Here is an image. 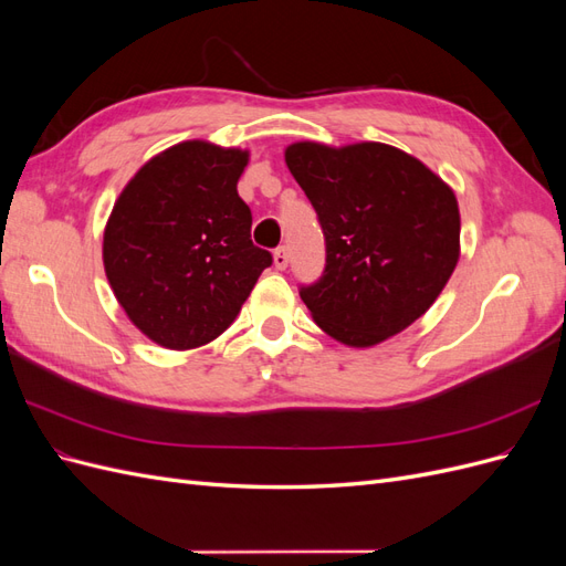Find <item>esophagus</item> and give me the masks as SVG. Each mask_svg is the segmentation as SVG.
<instances>
[{"label": "esophagus", "mask_w": 566, "mask_h": 566, "mask_svg": "<svg viewBox=\"0 0 566 566\" xmlns=\"http://www.w3.org/2000/svg\"><path fill=\"white\" fill-rule=\"evenodd\" d=\"M287 262H290V254L285 248H279L276 252H273V264H276L279 271H283L287 266Z\"/></svg>", "instance_id": "obj_1"}]
</instances>
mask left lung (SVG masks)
<instances>
[{
	"label": "left lung",
	"mask_w": 566,
	"mask_h": 566,
	"mask_svg": "<svg viewBox=\"0 0 566 566\" xmlns=\"http://www.w3.org/2000/svg\"><path fill=\"white\" fill-rule=\"evenodd\" d=\"M285 165L325 235V271L300 290L323 333L373 347L418 321L460 260L453 188L408 153L380 142H297Z\"/></svg>",
	"instance_id": "1"
}]
</instances>
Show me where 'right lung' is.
I'll list each match as a JSON object with an SVG mask.
<instances>
[{
	"mask_svg": "<svg viewBox=\"0 0 566 566\" xmlns=\"http://www.w3.org/2000/svg\"><path fill=\"white\" fill-rule=\"evenodd\" d=\"M250 153L202 139L153 156L115 200L104 269L129 321L165 349H196L241 314L271 254L252 245L238 179Z\"/></svg>",
	"mask_w": 566,
	"mask_h": 566,
	"instance_id": "obj_1",
	"label": "right lung"
}]
</instances>
